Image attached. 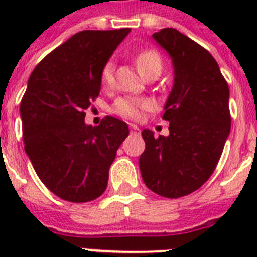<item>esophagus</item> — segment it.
Returning <instances> with one entry per match:
<instances>
[{"instance_id": "obj_1", "label": "esophagus", "mask_w": 257, "mask_h": 257, "mask_svg": "<svg viewBox=\"0 0 257 257\" xmlns=\"http://www.w3.org/2000/svg\"><path fill=\"white\" fill-rule=\"evenodd\" d=\"M131 135H133V136H139V135H140V129H139V126H136V125H131Z\"/></svg>"}]
</instances>
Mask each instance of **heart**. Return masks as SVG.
Masks as SVG:
<instances>
[{
	"instance_id": "b5f03b06",
	"label": "heart",
	"mask_w": 257,
	"mask_h": 257,
	"mask_svg": "<svg viewBox=\"0 0 257 257\" xmlns=\"http://www.w3.org/2000/svg\"><path fill=\"white\" fill-rule=\"evenodd\" d=\"M137 69L141 74H145L147 72L152 69H161L163 61H161L160 54L155 50H143L141 53L137 54L136 57ZM113 72H114V64L113 61H106L101 70V84L104 86H108L113 81ZM149 108V102L133 97H121L113 104L112 110L118 116L129 118V120H137L140 118L141 112L144 109Z\"/></svg>"
}]
</instances>
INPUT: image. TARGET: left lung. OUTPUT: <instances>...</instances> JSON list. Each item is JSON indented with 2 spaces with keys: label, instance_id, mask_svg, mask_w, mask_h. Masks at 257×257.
Here are the masks:
<instances>
[{
  "label": "left lung",
  "instance_id": "obj_1",
  "mask_svg": "<svg viewBox=\"0 0 257 257\" xmlns=\"http://www.w3.org/2000/svg\"><path fill=\"white\" fill-rule=\"evenodd\" d=\"M173 64V86L163 118L168 136L143 131L139 164L145 185L177 199L199 189L215 171L231 131L229 88L212 54L179 30L152 34Z\"/></svg>",
  "mask_w": 257,
  "mask_h": 257
}]
</instances>
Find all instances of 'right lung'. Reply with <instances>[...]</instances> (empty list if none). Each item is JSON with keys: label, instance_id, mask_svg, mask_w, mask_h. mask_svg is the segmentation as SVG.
Here are the masks:
<instances>
[{"label": "right lung", "instance_id": "add662e5", "mask_svg": "<svg viewBox=\"0 0 257 257\" xmlns=\"http://www.w3.org/2000/svg\"><path fill=\"white\" fill-rule=\"evenodd\" d=\"M131 32L82 30L50 52L30 74L20 113L25 152L45 187L62 200L86 203L104 193L128 125L106 116L85 124L101 89V70Z\"/></svg>", "mask_w": 257, "mask_h": 257}]
</instances>
